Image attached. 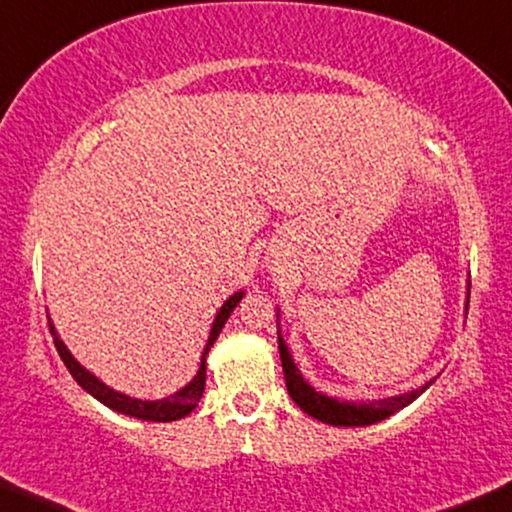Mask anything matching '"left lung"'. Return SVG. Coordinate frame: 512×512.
Returning a JSON list of instances; mask_svg holds the SVG:
<instances>
[{"instance_id":"8db88e82","label":"left lung","mask_w":512,"mask_h":512,"mask_svg":"<svg viewBox=\"0 0 512 512\" xmlns=\"http://www.w3.org/2000/svg\"><path fill=\"white\" fill-rule=\"evenodd\" d=\"M277 342H279V359H282V368H284L286 389H289V396L293 398V403H296L303 412H307L310 417L333 426H368V424L382 422V419L391 417L394 412L403 410L405 405H410L433 384V380H429L424 387L412 389L408 394L380 398V401H368V403L338 401V398L321 394V391L310 387V384L303 380V375H300L298 366L293 363L289 347H286V342L279 331H277Z\"/></svg>"}]
</instances>
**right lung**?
I'll list each match as a JSON object with an SVG mask.
<instances>
[{"mask_svg":"<svg viewBox=\"0 0 512 512\" xmlns=\"http://www.w3.org/2000/svg\"><path fill=\"white\" fill-rule=\"evenodd\" d=\"M242 296H244V291H237L235 296H230L226 303L221 305V310L216 312L212 331H209L207 347H205V352H202V356H200L198 375H195L193 380L188 382L184 389H179L177 394H172V396H167V398H160V401H142V398H130V396L118 394V391L107 387V384L97 380V377L90 373V370L83 368L81 363L76 361L72 354H69V349L65 347V342H62L58 338V333H55V328L51 324V317H48V326H51L53 342H55V349H58L60 359L65 361V366H67L69 373H72L74 380L79 382L81 387L86 389L90 396H95L97 401L104 403L111 410L121 412V415L135 417V419H144V422H174V419H181V417L191 415V412L195 410V405L200 403L202 391H205V380H207V354H209V349H212V345L216 342V338H219L221 328L228 321L230 312H233L235 307H237V303H240V300H242Z\"/></svg>","mask_w":512,"mask_h":512,"instance_id":"right-lung-1","label":"right lung"}]
</instances>
